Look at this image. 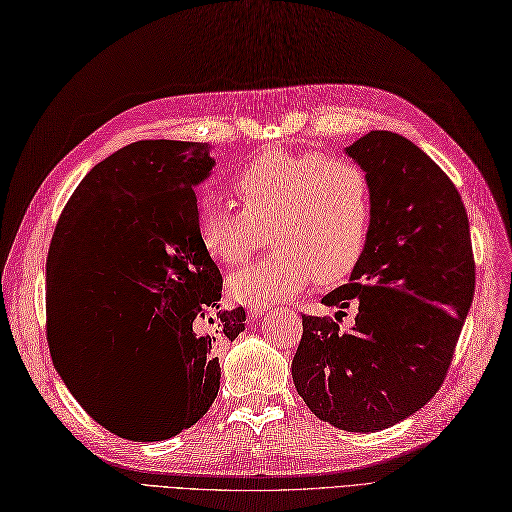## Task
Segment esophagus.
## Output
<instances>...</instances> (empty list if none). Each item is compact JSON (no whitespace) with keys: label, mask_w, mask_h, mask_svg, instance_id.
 <instances>
[{"label":"esophagus","mask_w":512,"mask_h":512,"mask_svg":"<svg viewBox=\"0 0 512 512\" xmlns=\"http://www.w3.org/2000/svg\"><path fill=\"white\" fill-rule=\"evenodd\" d=\"M269 309H271L269 303H252V305H248V313L252 317H262Z\"/></svg>","instance_id":"esophagus-1"}]
</instances>
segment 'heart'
Wrapping results in <instances>:
<instances>
[{
	"instance_id": "1",
	"label": "heart",
	"mask_w": 512,
	"mask_h": 512,
	"mask_svg": "<svg viewBox=\"0 0 512 512\" xmlns=\"http://www.w3.org/2000/svg\"><path fill=\"white\" fill-rule=\"evenodd\" d=\"M241 203L203 192L197 201V237L226 267L248 260L271 231L277 250L228 277L239 301L290 298L320 277L326 284L354 271L375 218L373 182L366 169L322 152L267 150L233 175Z\"/></svg>"
}]
</instances>
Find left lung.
<instances>
[{
    "instance_id": "8db88e82",
    "label": "left lung",
    "mask_w": 512,
    "mask_h": 512,
    "mask_svg": "<svg viewBox=\"0 0 512 512\" xmlns=\"http://www.w3.org/2000/svg\"><path fill=\"white\" fill-rule=\"evenodd\" d=\"M345 152L370 175L375 218L349 284L322 303H356V326L343 332L330 317L303 315L292 379L330 426L377 432L443 385L474 296V256L460 192L424 150L370 131Z\"/></svg>"
}]
</instances>
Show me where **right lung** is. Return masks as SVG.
<instances>
[{
  "label": "right lung",
  "mask_w": 512,
  "mask_h": 512,
  "mask_svg": "<svg viewBox=\"0 0 512 512\" xmlns=\"http://www.w3.org/2000/svg\"><path fill=\"white\" fill-rule=\"evenodd\" d=\"M205 144L148 139L86 173L46 260V339L67 390L99 426L152 443L195 426L220 390L216 351L245 330L222 311V275L197 237ZM146 353L162 392L131 403L117 379Z\"/></svg>",
  "instance_id": "obj_1"
}]
</instances>
